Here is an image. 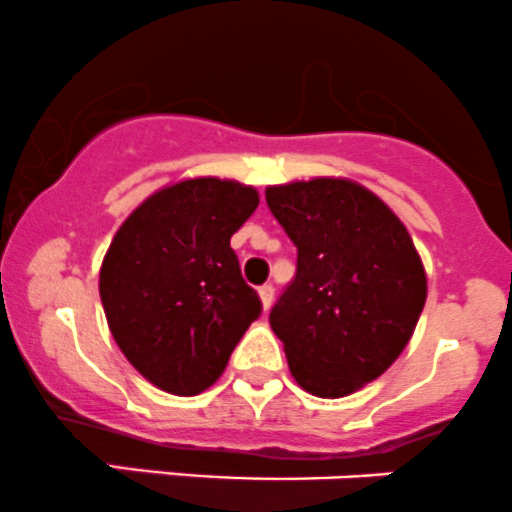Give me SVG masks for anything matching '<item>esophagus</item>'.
<instances>
[{
	"label": "esophagus",
	"mask_w": 512,
	"mask_h": 512,
	"mask_svg": "<svg viewBox=\"0 0 512 512\" xmlns=\"http://www.w3.org/2000/svg\"><path fill=\"white\" fill-rule=\"evenodd\" d=\"M258 298H261L263 310L271 308V305H273V286H271V283H266V286L258 288Z\"/></svg>",
	"instance_id": "esophagus-1"
}]
</instances>
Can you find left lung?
<instances>
[{"instance_id": "obj_1", "label": "left lung", "mask_w": 512, "mask_h": 512, "mask_svg": "<svg viewBox=\"0 0 512 512\" xmlns=\"http://www.w3.org/2000/svg\"><path fill=\"white\" fill-rule=\"evenodd\" d=\"M266 202L298 249L271 328L305 392L347 397L402 355L426 303V273L407 226L342 177L278 184Z\"/></svg>"}]
</instances>
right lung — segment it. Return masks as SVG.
Listing matches in <instances>:
<instances>
[{
  "mask_svg": "<svg viewBox=\"0 0 512 512\" xmlns=\"http://www.w3.org/2000/svg\"><path fill=\"white\" fill-rule=\"evenodd\" d=\"M256 207V189L234 179H182L150 194L110 241L98 283L108 328L155 387L177 397L212 387L261 315L229 244Z\"/></svg>",
  "mask_w": 512,
  "mask_h": 512,
  "instance_id": "1",
  "label": "right lung"
}]
</instances>
